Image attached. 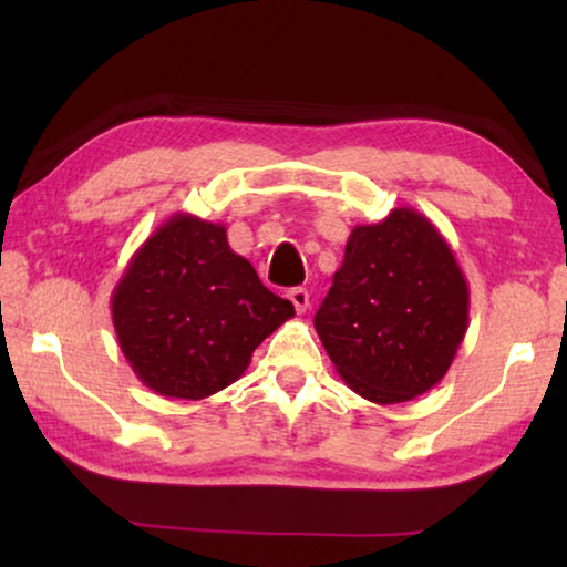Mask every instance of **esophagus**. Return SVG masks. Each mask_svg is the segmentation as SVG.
<instances>
[{"instance_id": "esophagus-1", "label": "esophagus", "mask_w": 567, "mask_h": 567, "mask_svg": "<svg viewBox=\"0 0 567 567\" xmlns=\"http://www.w3.org/2000/svg\"><path fill=\"white\" fill-rule=\"evenodd\" d=\"M287 297H290V302L295 305V310L300 315L307 310V307H310V292H307L305 287H292V290L287 292Z\"/></svg>"}]
</instances>
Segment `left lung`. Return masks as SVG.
<instances>
[{
    "label": "left lung",
    "instance_id": "left-lung-1",
    "mask_svg": "<svg viewBox=\"0 0 567 567\" xmlns=\"http://www.w3.org/2000/svg\"><path fill=\"white\" fill-rule=\"evenodd\" d=\"M470 320V287L440 229L412 207L354 225L315 315L338 375L378 405L433 390Z\"/></svg>",
    "mask_w": 567,
    "mask_h": 567
}]
</instances>
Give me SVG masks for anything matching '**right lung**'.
Returning a JSON list of instances; mask_svg holds the SVG:
<instances>
[{"label": "right lung", "mask_w": 567, "mask_h": 567, "mask_svg": "<svg viewBox=\"0 0 567 567\" xmlns=\"http://www.w3.org/2000/svg\"><path fill=\"white\" fill-rule=\"evenodd\" d=\"M112 324L130 368L157 395L203 400L243 378L257 344L295 315L233 252L227 227L175 213L124 267Z\"/></svg>", "instance_id": "add662e5"}]
</instances>
